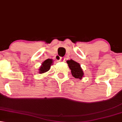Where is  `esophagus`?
Wrapping results in <instances>:
<instances>
[{
    "instance_id": "1",
    "label": "esophagus",
    "mask_w": 122,
    "mask_h": 122,
    "mask_svg": "<svg viewBox=\"0 0 122 122\" xmlns=\"http://www.w3.org/2000/svg\"><path fill=\"white\" fill-rule=\"evenodd\" d=\"M64 57H58L57 56L56 57V59L58 61H63L64 60Z\"/></svg>"
}]
</instances>
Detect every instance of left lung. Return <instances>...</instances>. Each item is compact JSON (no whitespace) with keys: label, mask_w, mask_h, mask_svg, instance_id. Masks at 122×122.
<instances>
[{"label":"left lung","mask_w":122,"mask_h":122,"mask_svg":"<svg viewBox=\"0 0 122 122\" xmlns=\"http://www.w3.org/2000/svg\"><path fill=\"white\" fill-rule=\"evenodd\" d=\"M67 63L69 68L71 70L72 76L75 78H79L81 79L83 77L84 73L79 63L75 62L72 60H67Z\"/></svg>","instance_id":"left-lung-1"}]
</instances>
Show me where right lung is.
Returning <instances> with one entry per match:
<instances>
[{
	"mask_svg": "<svg viewBox=\"0 0 122 122\" xmlns=\"http://www.w3.org/2000/svg\"><path fill=\"white\" fill-rule=\"evenodd\" d=\"M52 62V59H48L45 60L44 62H43V64H41V66L39 68V72L41 74L42 73H44V72H47L50 70V67H51V65Z\"/></svg>",
	"mask_w": 122,
	"mask_h": 122,
	"instance_id": "add662e5",
	"label": "right lung"
}]
</instances>
